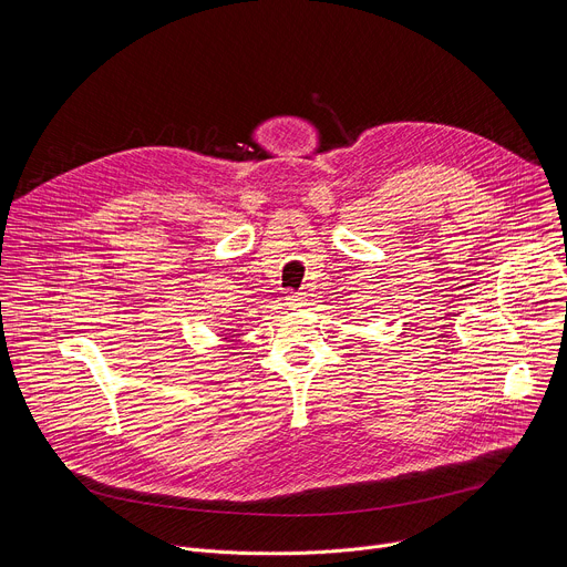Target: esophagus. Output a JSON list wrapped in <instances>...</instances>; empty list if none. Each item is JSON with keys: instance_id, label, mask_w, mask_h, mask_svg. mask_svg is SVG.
Masks as SVG:
<instances>
[{"instance_id": "esophagus-1", "label": "esophagus", "mask_w": 567, "mask_h": 567, "mask_svg": "<svg viewBox=\"0 0 567 567\" xmlns=\"http://www.w3.org/2000/svg\"><path fill=\"white\" fill-rule=\"evenodd\" d=\"M287 305H291V307L307 305V293L305 291H287Z\"/></svg>"}]
</instances>
